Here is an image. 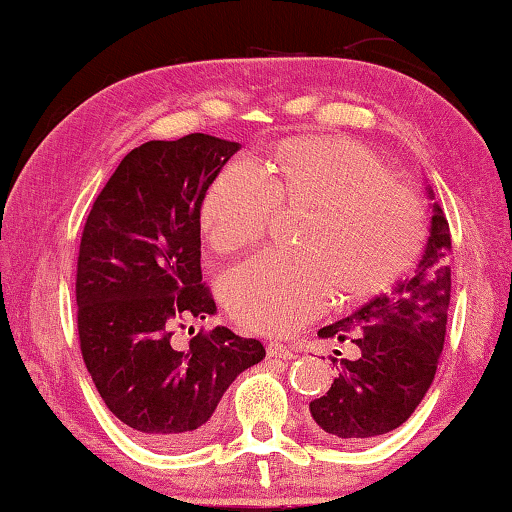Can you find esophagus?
I'll return each instance as SVG.
<instances>
[{"label":"esophagus","mask_w":512,"mask_h":512,"mask_svg":"<svg viewBox=\"0 0 512 512\" xmlns=\"http://www.w3.org/2000/svg\"><path fill=\"white\" fill-rule=\"evenodd\" d=\"M267 357L288 361V359H295V352L281 343H267Z\"/></svg>","instance_id":"obj_1"}]
</instances>
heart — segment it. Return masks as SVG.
<instances>
[{
	"instance_id": "obj_1",
	"label": "heart",
	"mask_w": 512,
	"mask_h": 512,
	"mask_svg": "<svg viewBox=\"0 0 512 512\" xmlns=\"http://www.w3.org/2000/svg\"><path fill=\"white\" fill-rule=\"evenodd\" d=\"M274 208L306 212L295 251L258 256L235 270L226 304L251 332L288 334L325 309L364 304L410 272L423 247L421 208L393 185L387 167L350 139L295 137L258 169L233 162L201 199V231L217 254L263 238Z\"/></svg>"
}]
</instances>
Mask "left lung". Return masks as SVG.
I'll return each mask as SVG.
<instances>
[{"label": "left lung", "instance_id": "left-lung-1", "mask_svg": "<svg viewBox=\"0 0 512 512\" xmlns=\"http://www.w3.org/2000/svg\"><path fill=\"white\" fill-rule=\"evenodd\" d=\"M426 192L435 199L430 185ZM430 208L426 247L410 277L318 332L352 345V357L334 350L332 387L309 405L329 442L361 444L403 426L435 380L451 302V231L439 203Z\"/></svg>", "mask_w": 512, "mask_h": 512}]
</instances>
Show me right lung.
<instances>
[{
	"mask_svg": "<svg viewBox=\"0 0 512 512\" xmlns=\"http://www.w3.org/2000/svg\"><path fill=\"white\" fill-rule=\"evenodd\" d=\"M238 151V141L201 132L146 141L123 157L84 224L75 293L86 371L109 412L157 451L203 442L224 391L265 357L261 341L222 325L185 350L171 341L183 320L217 311L201 283L199 208Z\"/></svg>",
	"mask_w": 512,
	"mask_h": 512,
	"instance_id": "add662e5",
	"label": "right lung"
}]
</instances>
